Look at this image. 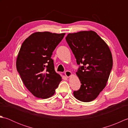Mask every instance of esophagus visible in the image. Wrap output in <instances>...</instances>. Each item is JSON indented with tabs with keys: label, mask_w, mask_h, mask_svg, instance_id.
<instances>
[{
	"label": "esophagus",
	"mask_w": 128,
	"mask_h": 128,
	"mask_svg": "<svg viewBox=\"0 0 128 128\" xmlns=\"http://www.w3.org/2000/svg\"><path fill=\"white\" fill-rule=\"evenodd\" d=\"M64 74H65V75H66L67 78H69V77L70 76L72 75V72H70V71H66V72H64Z\"/></svg>",
	"instance_id": "34e87169"
}]
</instances>
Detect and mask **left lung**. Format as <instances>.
I'll return each instance as SVG.
<instances>
[{
	"instance_id": "obj_1",
	"label": "left lung",
	"mask_w": 128,
	"mask_h": 128,
	"mask_svg": "<svg viewBox=\"0 0 128 128\" xmlns=\"http://www.w3.org/2000/svg\"><path fill=\"white\" fill-rule=\"evenodd\" d=\"M79 66L81 87L74 97L84 102L96 99L107 84L113 66L112 53L106 42L92 31L69 34L66 38Z\"/></svg>"
}]
</instances>
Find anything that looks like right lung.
Returning a JSON list of instances; mask_svg holds the SVG:
<instances>
[{
  "label": "right lung",
  "instance_id": "add662e5",
  "mask_svg": "<svg viewBox=\"0 0 128 128\" xmlns=\"http://www.w3.org/2000/svg\"><path fill=\"white\" fill-rule=\"evenodd\" d=\"M64 35L37 32L22 43L16 68L24 85L35 97L45 99L52 96L62 81L51 56Z\"/></svg>",
  "mask_w": 128,
  "mask_h": 128
}]
</instances>
